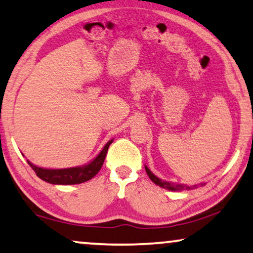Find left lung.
Here are the masks:
<instances>
[{"label":"left lung","instance_id":"8db88e82","mask_svg":"<svg viewBox=\"0 0 253 253\" xmlns=\"http://www.w3.org/2000/svg\"><path fill=\"white\" fill-rule=\"evenodd\" d=\"M145 170H147V174L149 175V177H150L151 181L156 184H158V186H161L162 188H166V189L169 190H182V189H191L190 187H186V186H182V184H172L169 182H165V181H162L161 179H158L157 176L154 175V174L151 173V170L148 169L147 166H145ZM194 188V187H193Z\"/></svg>","mask_w":253,"mask_h":253}]
</instances>
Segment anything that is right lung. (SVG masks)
Wrapping results in <instances>:
<instances>
[{
  "label": "right lung",
  "instance_id": "obj_1",
  "mask_svg": "<svg viewBox=\"0 0 253 253\" xmlns=\"http://www.w3.org/2000/svg\"><path fill=\"white\" fill-rule=\"evenodd\" d=\"M112 143V140L109 141L103 148V150L99 152V155L96 157L94 161L90 162L88 165L83 167H71V169H42V167H38L28 162L37 175L42 179L45 182L52 183V184H78L86 182V181L90 180L94 177L96 174L99 172L102 169L103 163H104L106 152H108L109 145Z\"/></svg>",
  "mask_w": 253,
  "mask_h": 253
}]
</instances>
